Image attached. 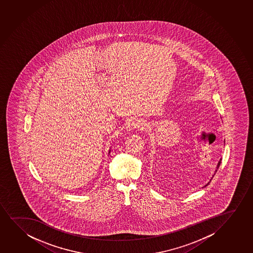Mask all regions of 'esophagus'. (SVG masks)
Instances as JSON below:
<instances>
[{"label": "esophagus", "instance_id": "1", "mask_svg": "<svg viewBox=\"0 0 253 253\" xmlns=\"http://www.w3.org/2000/svg\"><path fill=\"white\" fill-rule=\"evenodd\" d=\"M132 127L135 129H142L145 127V124L141 120H135L132 123Z\"/></svg>", "mask_w": 253, "mask_h": 253}]
</instances>
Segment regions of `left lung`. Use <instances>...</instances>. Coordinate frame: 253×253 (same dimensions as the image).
Listing matches in <instances>:
<instances>
[{
  "instance_id": "8db88e82",
  "label": "left lung",
  "mask_w": 253,
  "mask_h": 253,
  "mask_svg": "<svg viewBox=\"0 0 253 253\" xmlns=\"http://www.w3.org/2000/svg\"><path fill=\"white\" fill-rule=\"evenodd\" d=\"M220 162H221V160H220V161H219V162H218V165H217V169H218V168H219V167H220ZM216 171H217V170H216ZM210 181H211V179H210ZM210 182H209V183H208L207 184H206V185H205V186H207V185H209V184H210Z\"/></svg>"
}]
</instances>
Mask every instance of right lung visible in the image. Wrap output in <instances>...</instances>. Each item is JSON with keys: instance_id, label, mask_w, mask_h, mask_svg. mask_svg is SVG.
Masks as SVG:
<instances>
[{"instance_id": "1", "label": "right lung", "mask_w": 253, "mask_h": 253, "mask_svg": "<svg viewBox=\"0 0 253 253\" xmlns=\"http://www.w3.org/2000/svg\"><path fill=\"white\" fill-rule=\"evenodd\" d=\"M110 151H111V150H110ZM110 151H109V153H110Z\"/></svg>"}]
</instances>
